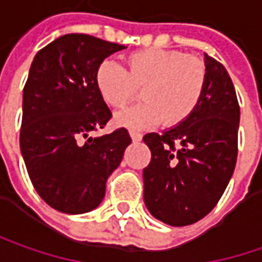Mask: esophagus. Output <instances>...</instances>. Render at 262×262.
I'll return each instance as SVG.
<instances>
[{"label": "esophagus", "mask_w": 262, "mask_h": 262, "mask_svg": "<svg viewBox=\"0 0 262 262\" xmlns=\"http://www.w3.org/2000/svg\"><path fill=\"white\" fill-rule=\"evenodd\" d=\"M130 133V136H132V141L133 142H139L141 139H142V135L139 133V132H135V130H130L129 132Z\"/></svg>", "instance_id": "obj_1"}]
</instances>
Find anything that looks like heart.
I'll return each instance as SVG.
<instances>
[{"label": "heart", "mask_w": 262, "mask_h": 262, "mask_svg": "<svg viewBox=\"0 0 262 262\" xmlns=\"http://www.w3.org/2000/svg\"><path fill=\"white\" fill-rule=\"evenodd\" d=\"M95 83L102 99L111 106L129 103L142 87L145 100L116 114L120 126L146 129L164 120L172 127L197 110L206 85V67L199 57L182 52L145 49L129 54L127 71L113 60H103Z\"/></svg>", "instance_id": "b5f03b06"}]
</instances>
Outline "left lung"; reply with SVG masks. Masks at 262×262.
<instances>
[{"mask_svg": "<svg viewBox=\"0 0 262 262\" xmlns=\"http://www.w3.org/2000/svg\"><path fill=\"white\" fill-rule=\"evenodd\" d=\"M206 85L197 110L163 133L144 136L151 162L144 169V202L164 224L205 218L225 191L237 160L240 108L223 65L205 54Z\"/></svg>", "mask_w": 262, "mask_h": 262, "instance_id": "1", "label": "left lung"}]
</instances>
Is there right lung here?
<instances>
[{"label": "right lung", "mask_w": 262, "mask_h": 262, "mask_svg": "<svg viewBox=\"0 0 262 262\" xmlns=\"http://www.w3.org/2000/svg\"><path fill=\"white\" fill-rule=\"evenodd\" d=\"M126 49L87 34L62 35L35 54L24 89L20 151L39 197L63 213L98 208L130 145L124 127L92 138L111 111L95 83L100 63Z\"/></svg>", "instance_id": "right-lung-1"}]
</instances>
